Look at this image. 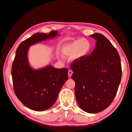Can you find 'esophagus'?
I'll return each instance as SVG.
<instances>
[{"label":"esophagus","mask_w":132,"mask_h":132,"mask_svg":"<svg viewBox=\"0 0 132 132\" xmlns=\"http://www.w3.org/2000/svg\"><path fill=\"white\" fill-rule=\"evenodd\" d=\"M72 73H73L72 71H71V70H69V71H68V76H69V78H71V76H72Z\"/></svg>","instance_id":"esophagus-1"}]
</instances>
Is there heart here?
I'll return each instance as SVG.
<instances>
[{
	"label": "heart",
	"instance_id": "heart-1",
	"mask_svg": "<svg viewBox=\"0 0 132 132\" xmlns=\"http://www.w3.org/2000/svg\"><path fill=\"white\" fill-rule=\"evenodd\" d=\"M92 48L91 42L86 38H79L64 44L61 49L64 57L71 56L73 61H79L85 59L90 53Z\"/></svg>",
	"mask_w": 132,
	"mask_h": 132
}]
</instances>
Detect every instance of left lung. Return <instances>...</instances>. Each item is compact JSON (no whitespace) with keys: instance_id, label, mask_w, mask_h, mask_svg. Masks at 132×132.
I'll return each instance as SVG.
<instances>
[{"instance_id":"obj_1","label":"left lung","mask_w":132,"mask_h":132,"mask_svg":"<svg viewBox=\"0 0 132 132\" xmlns=\"http://www.w3.org/2000/svg\"><path fill=\"white\" fill-rule=\"evenodd\" d=\"M96 40L89 56L73 61L71 68L75 82V96L79 107L88 113L106 109L115 98L120 85L122 69L117 49L101 33L90 36Z\"/></svg>"}]
</instances>
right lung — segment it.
<instances>
[{
	"instance_id": "1",
	"label": "right lung",
	"mask_w": 132,
	"mask_h": 132,
	"mask_svg": "<svg viewBox=\"0 0 132 132\" xmlns=\"http://www.w3.org/2000/svg\"><path fill=\"white\" fill-rule=\"evenodd\" d=\"M59 36L57 31L49 34L37 33L20 44L12 66L14 90L19 100L27 108L44 111L55 103L60 91L68 80V69L51 65L35 69L28 60L29 47L42 41Z\"/></svg>"
}]
</instances>
